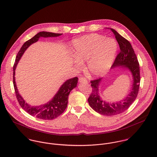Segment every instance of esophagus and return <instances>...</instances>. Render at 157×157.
I'll use <instances>...</instances> for the list:
<instances>
[{
    "label": "esophagus",
    "instance_id": "1",
    "mask_svg": "<svg viewBox=\"0 0 157 157\" xmlns=\"http://www.w3.org/2000/svg\"><path fill=\"white\" fill-rule=\"evenodd\" d=\"M78 82H79V83H88L87 80L85 78H83V77H80L79 80H78Z\"/></svg>",
    "mask_w": 157,
    "mask_h": 157
}]
</instances>
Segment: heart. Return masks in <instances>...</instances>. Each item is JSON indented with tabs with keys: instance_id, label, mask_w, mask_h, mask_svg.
Returning <instances> with one entry per match:
<instances>
[{
	"instance_id": "1",
	"label": "heart",
	"mask_w": 157,
	"mask_h": 157,
	"mask_svg": "<svg viewBox=\"0 0 157 157\" xmlns=\"http://www.w3.org/2000/svg\"><path fill=\"white\" fill-rule=\"evenodd\" d=\"M118 45L112 38L90 34L74 40L71 47L74 59L80 63L87 61L86 69L92 76L106 74L114 62Z\"/></svg>"
}]
</instances>
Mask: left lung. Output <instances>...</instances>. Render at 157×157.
<instances>
[{
	"instance_id": "1",
	"label": "left lung",
	"mask_w": 157,
	"mask_h": 157,
	"mask_svg": "<svg viewBox=\"0 0 157 157\" xmlns=\"http://www.w3.org/2000/svg\"><path fill=\"white\" fill-rule=\"evenodd\" d=\"M113 32L120 46V52L117 55L111 69L116 67L128 70L132 77V87L127 96L123 100L116 102H108L104 100L100 94V86L103 78L91 81L92 91L88 98L90 106L97 112L107 116L121 113L127 110L136 99L140 83V67L137 57L130 42L118 34L115 29L108 28Z\"/></svg>"
}]
</instances>
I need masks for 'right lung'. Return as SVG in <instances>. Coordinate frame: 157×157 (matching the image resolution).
Returning <instances> with one entry per match:
<instances>
[{
	"label": "right lung",
	"instance_id": "right-lung-1",
	"mask_svg": "<svg viewBox=\"0 0 157 157\" xmlns=\"http://www.w3.org/2000/svg\"><path fill=\"white\" fill-rule=\"evenodd\" d=\"M62 34H57L46 31L38 33L33 38L26 41L22 45L17 55L16 62L13 67V84L19 103L23 110L31 115L36 117L39 119L52 120L57 118L64 112L67 107V98L69 93L74 88H76L78 83V78L75 77L65 81L60 87L57 93L54 95L52 98L47 103L39 106H31L25 102V100L19 94L16 83V68L25 51L30 45L37 42L40 37H59Z\"/></svg>",
	"mask_w": 157,
	"mask_h": 157
}]
</instances>
